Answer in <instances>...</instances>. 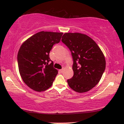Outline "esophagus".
<instances>
[{
	"label": "esophagus",
	"mask_w": 124,
	"mask_h": 124,
	"mask_svg": "<svg viewBox=\"0 0 124 124\" xmlns=\"http://www.w3.org/2000/svg\"><path fill=\"white\" fill-rule=\"evenodd\" d=\"M60 72L62 73L63 72V69H62V70H60Z\"/></svg>",
	"instance_id": "esophagus-1"
}]
</instances>
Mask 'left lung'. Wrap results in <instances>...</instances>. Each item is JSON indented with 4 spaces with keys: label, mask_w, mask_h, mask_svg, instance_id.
Listing matches in <instances>:
<instances>
[{
    "label": "left lung",
    "mask_w": 124,
    "mask_h": 124,
    "mask_svg": "<svg viewBox=\"0 0 124 124\" xmlns=\"http://www.w3.org/2000/svg\"><path fill=\"white\" fill-rule=\"evenodd\" d=\"M62 41L70 50L74 75L67 83L79 93L92 89L99 83L106 68V60L96 42L86 34L66 33Z\"/></svg>",
    "instance_id": "8db88e82"
}]
</instances>
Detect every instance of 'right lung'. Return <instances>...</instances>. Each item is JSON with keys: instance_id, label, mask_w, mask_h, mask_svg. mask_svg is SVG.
I'll list each match as a JSON object with an SVG mask.
<instances>
[{"instance_id": "right-lung-1", "label": "right lung", "mask_w": 124, "mask_h": 124, "mask_svg": "<svg viewBox=\"0 0 124 124\" xmlns=\"http://www.w3.org/2000/svg\"><path fill=\"white\" fill-rule=\"evenodd\" d=\"M62 34L41 31L21 46L17 54L18 70L23 81L31 89L41 92L52 86L58 71L54 68L49 54L53 45L60 41Z\"/></svg>"}]
</instances>
